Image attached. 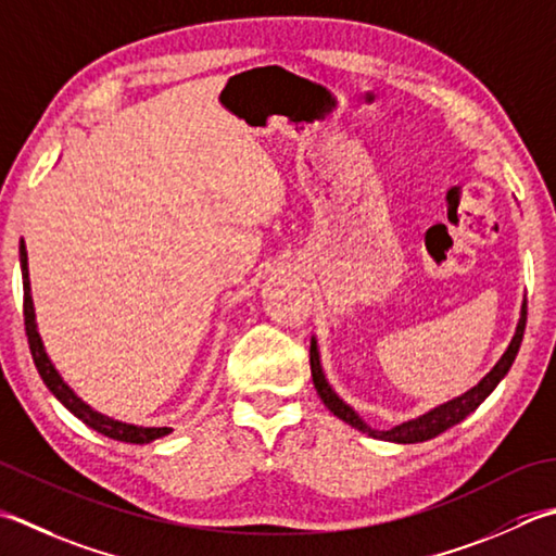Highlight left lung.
Returning <instances> with one entry per match:
<instances>
[{
	"mask_svg": "<svg viewBox=\"0 0 556 556\" xmlns=\"http://www.w3.org/2000/svg\"><path fill=\"white\" fill-rule=\"evenodd\" d=\"M526 318H528V306L523 301V308H520V320H518V328L514 340H510L508 350L504 352V356L498 358L496 366L489 371L480 383L475 388L467 390L460 397H453L448 402H443V405L429 409L427 415H421L417 419H409V421H402L393 429H374L368 427V424L356 415V412L346 405V402L334 393L332 386L328 383V378L323 374V366H320V352H318V342H315V337L311 340V376H313V386L318 390L320 400L325 402V407H328L334 417H340L342 421L350 424V427L358 429L362 433H368L371 439H380V441H393V443H421V441H429L433 437H439L445 429L455 427V424H460L470 412H475L477 407L482 405V402L489 397V393L502 383V378L508 374L510 364H514V358L520 350V342H523V332H526Z\"/></svg>",
	"mask_w": 556,
	"mask_h": 556,
	"instance_id": "obj_1",
	"label": "left lung"
}]
</instances>
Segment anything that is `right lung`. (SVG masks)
<instances>
[{
	"label": "right lung",
	"mask_w": 556,
	"mask_h": 556,
	"mask_svg": "<svg viewBox=\"0 0 556 556\" xmlns=\"http://www.w3.org/2000/svg\"><path fill=\"white\" fill-rule=\"evenodd\" d=\"M18 260H21V277H24V323H26V334H28V346L33 354V362H36L38 374L42 378V383L50 388V393L58 397L64 407H67L74 417H79L86 427H91L93 431L103 433L108 439L123 441V443H151L161 437H168L173 429L168 427H137V424H127V421H117L113 417H105L101 412H96L93 407L86 405V402L74 393V390L64 383L62 376L58 374V368L52 366V362L46 354V346H42V340L38 334V325H36V311H33V296H30V279H28V253H26V243L21 241L18 245Z\"/></svg>",
	"instance_id": "add662e5"
}]
</instances>
